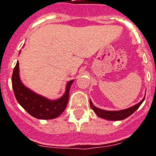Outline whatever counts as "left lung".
I'll list each match as a JSON object with an SVG mask.
<instances>
[{
	"label": "left lung",
	"mask_w": 156,
	"mask_h": 156,
	"mask_svg": "<svg viewBox=\"0 0 156 156\" xmlns=\"http://www.w3.org/2000/svg\"><path fill=\"white\" fill-rule=\"evenodd\" d=\"M144 100V98H143V100L141 102H139V103H137L136 105L130 107V108L123 109V110H119V111H105V110H103V109L98 108L92 104V102L91 101H90V106L92 110L94 111V113H95L99 117L103 118V119H108V120L117 121V120H122V119H124L125 118L128 117L129 116L131 115L133 113L135 112L139 108V107L140 106L141 103H143Z\"/></svg>",
	"instance_id": "obj_1"
}]
</instances>
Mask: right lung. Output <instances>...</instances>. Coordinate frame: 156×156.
Masks as SVG:
<instances>
[{
  "mask_svg": "<svg viewBox=\"0 0 156 156\" xmlns=\"http://www.w3.org/2000/svg\"><path fill=\"white\" fill-rule=\"evenodd\" d=\"M74 80L67 82L64 95L58 100L51 101L34 92L21 82L17 62L12 73V82L14 93L19 104L32 117L39 119H51L58 117L65 110L69 101V89Z\"/></svg>",
  "mask_w": 156,
  "mask_h": 156,
  "instance_id": "right-lung-1",
  "label": "right lung"
}]
</instances>
